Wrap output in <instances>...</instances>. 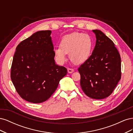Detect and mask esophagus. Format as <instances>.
<instances>
[{
  "instance_id": "34e87169",
  "label": "esophagus",
  "mask_w": 133,
  "mask_h": 133,
  "mask_svg": "<svg viewBox=\"0 0 133 133\" xmlns=\"http://www.w3.org/2000/svg\"><path fill=\"white\" fill-rule=\"evenodd\" d=\"M68 72L69 73H72L74 72V70L71 68H68Z\"/></svg>"
}]
</instances>
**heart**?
Wrapping results in <instances>:
<instances>
[{
	"instance_id": "heart-1",
	"label": "heart",
	"mask_w": 133,
	"mask_h": 133,
	"mask_svg": "<svg viewBox=\"0 0 133 133\" xmlns=\"http://www.w3.org/2000/svg\"><path fill=\"white\" fill-rule=\"evenodd\" d=\"M93 49V42L90 35L79 32H73L63 36L60 46L54 48L55 57L60 63L66 61L69 53V59L76 65L83 64L89 59Z\"/></svg>"
}]
</instances>
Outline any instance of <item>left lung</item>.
I'll return each instance as SVG.
<instances>
[{"mask_svg":"<svg viewBox=\"0 0 133 133\" xmlns=\"http://www.w3.org/2000/svg\"><path fill=\"white\" fill-rule=\"evenodd\" d=\"M96 44L92 54L78 71L80 86L88 96L103 99L109 96L121 78V58L111 39L99 30H92Z\"/></svg>","mask_w":133,"mask_h":133,"instance_id":"left-lung-1","label":"left lung"}]
</instances>
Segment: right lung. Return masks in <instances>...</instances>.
Here are the masks:
<instances>
[{
    "label": "right lung",
    "instance_id": "1",
    "mask_svg": "<svg viewBox=\"0 0 133 133\" xmlns=\"http://www.w3.org/2000/svg\"><path fill=\"white\" fill-rule=\"evenodd\" d=\"M51 30L36 32L16 48L11 79L21 98L33 103L46 101L57 89L67 69L56 64Z\"/></svg>",
    "mask_w": 133,
    "mask_h": 133
}]
</instances>
